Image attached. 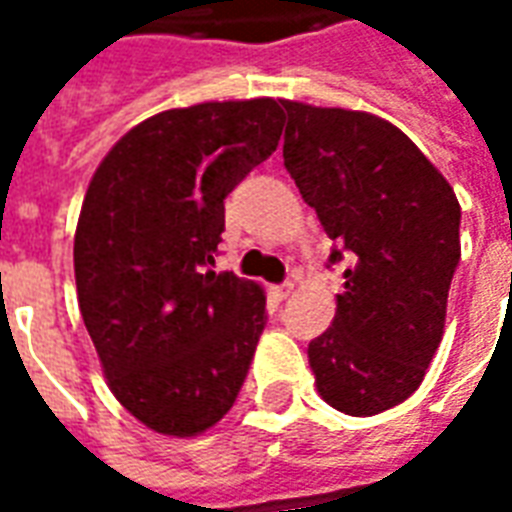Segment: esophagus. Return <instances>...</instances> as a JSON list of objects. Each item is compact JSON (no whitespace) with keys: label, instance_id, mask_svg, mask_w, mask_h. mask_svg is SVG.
I'll use <instances>...</instances> for the list:
<instances>
[{"label":"esophagus","instance_id":"34e87169","mask_svg":"<svg viewBox=\"0 0 512 512\" xmlns=\"http://www.w3.org/2000/svg\"><path fill=\"white\" fill-rule=\"evenodd\" d=\"M293 290H296V282H282V285H279L277 288V296L279 299H288V296H293Z\"/></svg>","mask_w":512,"mask_h":512}]
</instances>
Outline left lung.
<instances>
[{"mask_svg":"<svg viewBox=\"0 0 512 512\" xmlns=\"http://www.w3.org/2000/svg\"><path fill=\"white\" fill-rule=\"evenodd\" d=\"M285 169L345 263L332 326L310 343L321 397L351 417L403 403L444 332L461 260V205L400 128L351 109L282 101Z\"/></svg>","mask_w":512,"mask_h":512,"instance_id":"8db88e82","label":"left lung"}]
</instances>
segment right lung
Segmentation results:
<instances>
[{
	"mask_svg": "<svg viewBox=\"0 0 512 512\" xmlns=\"http://www.w3.org/2000/svg\"><path fill=\"white\" fill-rule=\"evenodd\" d=\"M282 136L274 98L169 109L95 169L73 268L109 389L147 428L197 436L233 408L266 329L255 282L216 274L224 200Z\"/></svg>",
	"mask_w": 512,
	"mask_h": 512,
	"instance_id": "add662e5",
	"label": "right lung"
}]
</instances>
